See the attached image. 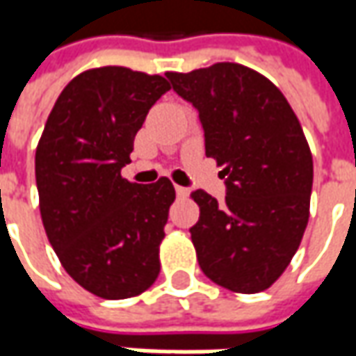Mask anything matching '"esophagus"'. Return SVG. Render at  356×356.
Instances as JSON below:
<instances>
[{"label":"esophagus","instance_id":"obj_1","mask_svg":"<svg viewBox=\"0 0 356 356\" xmlns=\"http://www.w3.org/2000/svg\"><path fill=\"white\" fill-rule=\"evenodd\" d=\"M176 194H178L180 198H186V196L190 194V190H188V188H184V186H176Z\"/></svg>","mask_w":356,"mask_h":356}]
</instances>
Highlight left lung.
Returning a JSON list of instances; mask_svg holds the SVG:
<instances>
[{
    "label": "left lung",
    "mask_w": 356,
    "mask_h": 356,
    "mask_svg": "<svg viewBox=\"0 0 356 356\" xmlns=\"http://www.w3.org/2000/svg\"><path fill=\"white\" fill-rule=\"evenodd\" d=\"M172 89L198 108L206 156L224 166L226 202L190 196V227L206 277L236 293H259L293 259L309 222L313 156L287 99L267 76L239 63L166 73Z\"/></svg>",
    "instance_id": "obj_1"
}]
</instances>
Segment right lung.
<instances>
[{
    "label": "right lung",
    "mask_w": 356,
    "mask_h": 356,
    "mask_svg": "<svg viewBox=\"0 0 356 356\" xmlns=\"http://www.w3.org/2000/svg\"><path fill=\"white\" fill-rule=\"evenodd\" d=\"M170 90L129 67L87 69L63 89L35 150L39 212L61 266L89 293L129 299L160 273V243L176 198L168 178L120 176L150 106Z\"/></svg>",
    "instance_id": "obj_1"
}]
</instances>
